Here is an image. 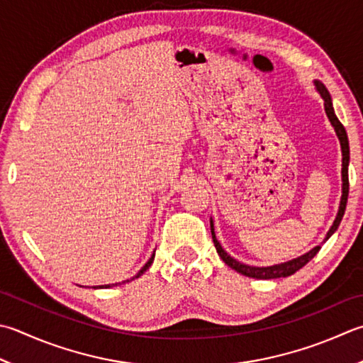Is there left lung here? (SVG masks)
<instances>
[{"mask_svg":"<svg viewBox=\"0 0 363 363\" xmlns=\"http://www.w3.org/2000/svg\"><path fill=\"white\" fill-rule=\"evenodd\" d=\"M315 86H316L319 94H321V97H323L325 115H328L332 127L335 129V133H337V137L340 140V146H342V155H343V162H342V167H343L342 168V181H343L342 201H340L338 214H337L335 220H333V225L330 226V230L328 231V234H325V239H324V242H325V240H328L332 236V234L337 231L338 225H340V222H342V218L345 216V209H346V203H347V194H350V177H347V165H350V141H347V135H346L343 124L340 123L337 115H335V111H333L332 99H330L328 88H325L324 84L321 82H318V80H315ZM211 233H212V240H214V245L217 248L218 257L225 261V264L230 266L231 269H234V271L239 272V274H242L245 277H250V279H258V280L280 279V277L293 275L294 272H297L299 269H302L305 264H307V262L319 252V248H321V245H316L315 248H311L308 253L302 255V257L294 258V259L286 261V262H281V264H274V266H267V267H257V266L244 264V262L234 259L233 257H230V255L223 250L222 245H220V242L216 238L214 223H212V220H211Z\"/></svg>","mask_w":363,"mask_h":363,"instance_id":"1","label":"left lung"}]
</instances>
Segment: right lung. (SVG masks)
<instances>
[{"mask_svg": "<svg viewBox=\"0 0 363 363\" xmlns=\"http://www.w3.org/2000/svg\"><path fill=\"white\" fill-rule=\"evenodd\" d=\"M154 257H155V252L152 253V257H151V258H149V261L146 262V264H145L143 267H141V269H140V271H138V274H137V275H135V277H132V279H130V280H133V279H138V277H140V275H143V274H145V272L147 271V269H149V266H151V264H152V261H154ZM125 281H129V280H125ZM125 281H123V283H125ZM111 286H113V285H102L101 288H111Z\"/></svg>", "mask_w": 363, "mask_h": 363, "instance_id": "right-lung-1", "label": "right lung"}]
</instances>
